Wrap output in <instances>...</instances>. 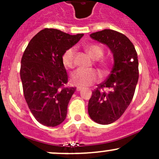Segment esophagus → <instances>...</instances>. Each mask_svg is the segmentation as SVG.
<instances>
[{"instance_id": "1", "label": "esophagus", "mask_w": 159, "mask_h": 159, "mask_svg": "<svg viewBox=\"0 0 159 159\" xmlns=\"http://www.w3.org/2000/svg\"><path fill=\"white\" fill-rule=\"evenodd\" d=\"M83 89V88L81 87V86H78V87H77V90H78V91H81V90Z\"/></svg>"}]
</instances>
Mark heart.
Segmentation results:
<instances>
[{
    "instance_id": "b5f03b06",
    "label": "heart",
    "mask_w": 159,
    "mask_h": 159,
    "mask_svg": "<svg viewBox=\"0 0 159 159\" xmlns=\"http://www.w3.org/2000/svg\"><path fill=\"white\" fill-rule=\"evenodd\" d=\"M86 51L90 57L94 60H98L104 54L103 48L101 46L97 45V44L89 45L86 48ZM75 54V50L73 48L68 49L63 54L62 62L66 68H71L74 67ZM101 65H102L103 69L105 70L108 67V64L105 61H102ZM70 79L72 84H75V85L85 87V86L91 85L94 82H96L98 80V75L94 70H85L82 69V68H78V69L72 72Z\"/></svg>"
}]
</instances>
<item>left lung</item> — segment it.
Instances as JSON below:
<instances>
[{
    "instance_id": "obj_1",
    "label": "left lung",
    "mask_w": 159,
    "mask_h": 159,
    "mask_svg": "<svg viewBox=\"0 0 159 159\" xmlns=\"http://www.w3.org/2000/svg\"><path fill=\"white\" fill-rule=\"evenodd\" d=\"M90 37L105 44L113 54L111 74L92 91L88 108L93 121L108 125L123 115L133 98L139 81L137 52L129 38L115 30L105 29L92 33Z\"/></svg>"
}]
</instances>
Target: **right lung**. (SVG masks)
Returning <instances> with one entry per match:
<instances>
[{
	"mask_svg": "<svg viewBox=\"0 0 159 159\" xmlns=\"http://www.w3.org/2000/svg\"><path fill=\"white\" fill-rule=\"evenodd\" d=\"M83 36L45 28L30 40L24 52L20 71L24 95L32 115L43 125L55 127L66 118L76 88L64 87L68 75L62 55Z\"/></svg>",
	"mask_w": 159,
	"mask_h": 159,
	"instance_id": "right-lung-1",
	"label": "right lung"
}]
</instances>
